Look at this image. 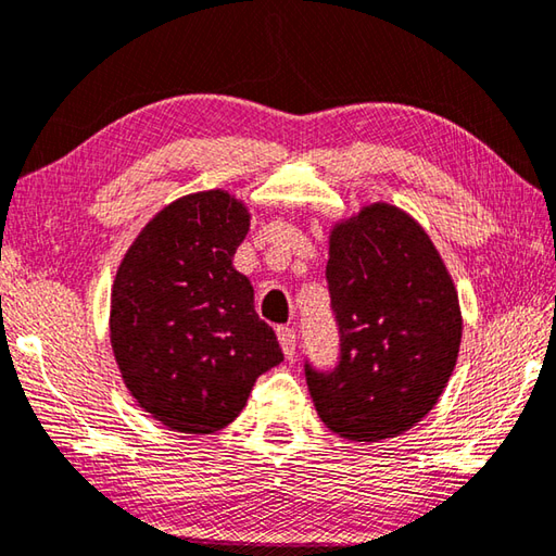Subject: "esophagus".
<instances>
[{
    "label": "esophagus",
    "instance_id": "obj_1",
    "mask_svg": "<svg viewBox=\"0 0 556 556\" xmlns=\"http://www.w3.org/2000/svg\"><path fill=\"white\" fill-rule=\"evenodd\" d=\"M277 337H279V344H281V352H285L287 358L296 356V330L289 328V325H281L277 328Z\"/></svg>",
    "mask_w": 556,
    "mask_h": 556
}]
</instances>
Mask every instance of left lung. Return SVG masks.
<instances>
[{"label":"left lung","instance_id":"obj_1","mask_svg":"<svg viewBox=\"0 0 556 556\" xmlns=\"http://www.w3.org/2000/svg\"><path fill=\"white\" fill-rule=\"evenodd\" d=\"M328 289L340 364L306 380L325 427L346 441H383L437 405L458 362V291L429 233L374 202L330 231Z\"/></svg>","mask_w":556,"mask_h":556}]
</instances>
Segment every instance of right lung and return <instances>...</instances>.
Returning a JSON list of instances; mask_svg holds the SVG:
<instances>
[{
  "label": "right lung",
  "instance_id": "1",
  "mask_svg": "<svg viewBox=\"0 0 556 556\" xmlns=\"http://www.w3.org/2000/svg\"><path fill=\"white\" fill-rule=\"evenodd\" d=\"M248 228V206L226 190L185 194L141 228L117 267V368L137 405L173 431H222L257 376L285 362L253 285L233 267Z\"/></svg>",
  "mask_w": 556,
  "mask_h": 556
}]
</instances>
